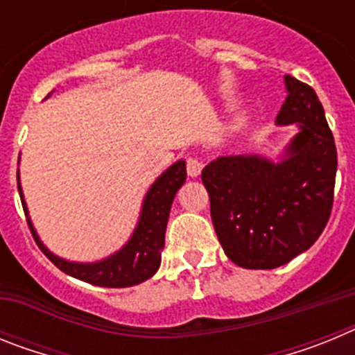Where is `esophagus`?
Here are the masks:
<instances>
[{
	"label": "esophagus",
	"instance_id": "34e87169",
	"mask_svg": "<svg viewBox=\"0 0 355 355\" xmlns=\"http://www.w3.org/2000/svg\"><path fill=\"white\" fill-rule=\"evenodd\" d=\"M187 171L190 178H197L202 172V162L197 158H188L187 159Z\"/></svg>",
	"mask_w": 355,
	"mask_h": 355
}]
</instances>
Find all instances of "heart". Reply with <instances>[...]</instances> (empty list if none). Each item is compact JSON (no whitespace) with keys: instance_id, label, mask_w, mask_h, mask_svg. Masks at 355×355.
Segmentation results:
<instances>
[{"instance_id":"heart-1","label":"heart","mask_w":355,"mask_h":355,"mask_svg":"<svg viewBox=\"0 0 355 355\" xmlns=\"http://www.w3.org/2000/svg\"><path fill=\"white\" fill-rule=\"evenodd\" d=\"M245 126H247V117H245V115H238V117L233 121V124H231V130H233V131H241V130H245Z\"/></svg>"}]
</instances>
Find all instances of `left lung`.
I'll list each match as a JSON object with an SVG mask.
<instances>
[{
	"label": "left lung",
	"mask_w": 355,
	"mask_h": 355,
	"mask_svg": "<svg viewBox=\"0 0 355 355\" xmlns=\"http://www.w3.org/2000/svg\"><path fill=\"white\" fill-rule=\"evenodd\" d=\"M275 126L297 128L277 159L218 156L202 168L215 233L234 265L270 270L318 240L334 197L338 156L315 90L284 76Z\"/></svg>",
	"instance_id": "obj_1"
}]
</instances>
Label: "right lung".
<instances>
[{
    "instance_id": "1",
    "label": "right lung",
    "mask_w": 355,
    "mask_h": 355,
    "mask_svg": "<svg viewBox=\"0 0 355 355\" xmlns=\"http://www.w3.org/2000/svg\"><path fill=\"white\" fill-rule=\"evenodd\" d=\"M184 181H187V162L178 159L153 181V184L144 196L139 220H137L133 233L130 234L128 241L121 249L108 254L105 258L96 259V261H71V259H65L58 254L51 252L40 240L35 225L31 222L30 211H28L21 175L17 171L19 196H21L31 234L35 238L40 250L67 275L80 279L83 283L103 288L135 286V284H140L150 279L158 272L159 263H162V250L165 247V229H167L172 202Z\"/></svg>"
}]
</instances>
